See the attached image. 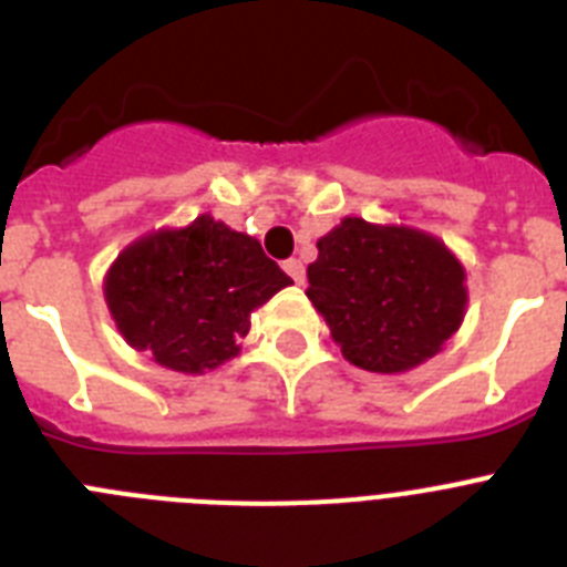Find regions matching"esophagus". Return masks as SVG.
I'll return each mask as SVG.
<instances>
[{
    "label": "esophagus",
    "instance_id": "obj_1",
    "mask_svg": "<svg viewBox=\"0 0 567 567\" xmlns=\"http://www.w3.org/2000/svg\"><path fill=\"white\" fill-rule=\"evenodd\" d=\"M284 269H287L289 278H292L295 284H303V280H307V269H303V264H300L298 258L284 260Z\"/></svg>",
    "mask_w": 567,
    "mask_h": 567
}]
</instances>
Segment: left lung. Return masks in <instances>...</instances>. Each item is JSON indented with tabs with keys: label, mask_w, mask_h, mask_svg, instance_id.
<instances>
[{
	"label": "left lung",
	"mask_w": 567,
	"mask_h": 567,
	"mask_svg": "<svg viewBox=\"0 0 567 567\" xmlns=\"http://www.w3.org/2000/svg\"><path fill=\"white\" fill-rule=\"evenodd\" d=\"M307 278L343 358L365 372L414 369L463 323V267L417 229L343 218L318 240Z\"/></svg>",
	"instance_id": "left-lung-1"
}]
</instances>
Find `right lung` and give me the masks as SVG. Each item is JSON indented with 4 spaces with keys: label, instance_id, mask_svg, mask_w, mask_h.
<instances>
[{
    "label": "right lung",
    "instance_id": "obj_1",
    "mask_svg": "<svg viewBox=\"0 0 567 567\" xmlns=\"http://www.w3.org/2000/svg\"><path fill=\"white\" fill-rule=\"evenodd\" d=\"M284 269L249 235L209 215L135 240L104 284L130 346L175 372H204L238 354L249 312L289 287Z\"/></svg>",
    "mask_w": 567,
    "mask_h": 567
}]
</instances>
